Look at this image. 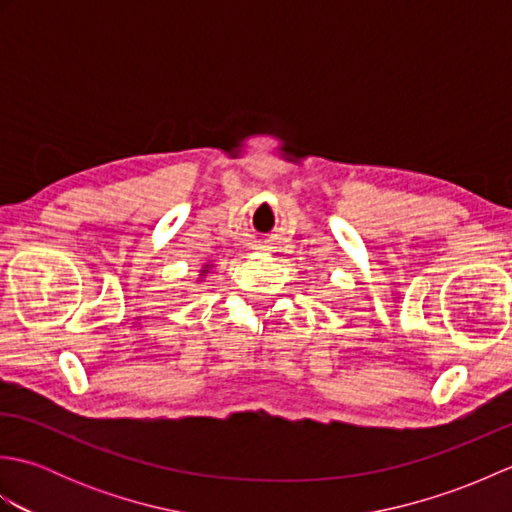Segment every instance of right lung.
<instances>
[{
  "label": "right lung",
  "instance_id": "add662e5",
  "mask_svg": "<svg viewBox=\"0 0 512 512\" xmlns=\"http://www.w3.org/2000/svg\"><path fill=\"white\" fill-rule=\"evenodd\" d=\"M206 268H209V266H204V270H206Z\"/></svg>",
  "mask_w": 512,
  "mask_h": 512
}]
</instances>
